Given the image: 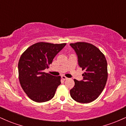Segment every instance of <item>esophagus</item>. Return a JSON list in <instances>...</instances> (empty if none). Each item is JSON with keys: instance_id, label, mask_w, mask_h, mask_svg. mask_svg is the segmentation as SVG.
Masks as SVG:
<instances>
[{"instance_id": "esophagus-1", "label": "esophagus", "mask_w": 126, "mask_h": 126, "mask_svg": "<svg viewBox=\"0 0 126 126\" xmlns=\"http://www.w3.org/2000/svg\"><path fill=\"white\" fill-rule=\"evenodd\" d=\"M62 79H63V80H66V79H68V78L67 77H66L65 76H62Z\"/></svg>"}]
</instances>
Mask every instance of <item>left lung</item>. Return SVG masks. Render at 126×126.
Instances as JSON below:
<instances>
[{"label":"left lung","mask_w":126,"mask_h":126,"mask_svg":"<svg viewBox=\"0 0 126 126\" xmlns=\"http://www.w3.org/2000/svg\"><path fill=\"white\" fill-rule=\"evenodd\" d=\"M70 46L78 57L83 79H74L75 86L70 90L71 97L80 103H89L97 98L104 89L108 78L107 62L104 55L94 45L78 42Z\"/></svg>","instance_id":"1"}]
</instances>
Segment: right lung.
<instances>
[{"label": "right lung", "instance_id": "obj_1", "mask_svg": "<svg viewBox=\"0 0 126 126\" xmlns=\"http://www.w3.org/2000/svg\"><path fill=\"white\" fill-rule=\"evenodd\" d=\"M66 45L40 42L32 45L21 55L18 63L19 79L23 90L32 101L43 102L54 97L61 84L60 76L44 70Z\"/></svg>", "mask_w": 126, "mask_h": 126}]
</instances>
